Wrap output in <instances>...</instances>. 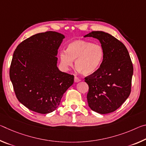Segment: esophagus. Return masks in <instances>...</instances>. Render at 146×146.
I'll list each match as a JSON object with an SVG mask.
<instances>
[{"label":"esophagus","mask_w":146,"mask_h":146,"mask_svg":"<svg viewBox=\"0 0 146 146\" xmlns=\"http://www.w3.org/2000/svg\"><path fill=\"white\" fill-rule=\"evenodd\" d=\"M74 80H75V82H78L79 81H80V79L77 76H75V78H74Z\"/></svg>","instance_id":"esophagus-1"}]
</instances>
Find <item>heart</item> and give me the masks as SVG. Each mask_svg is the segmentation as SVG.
Listing matches in <instances>:
<instances>
[{
  "label": "heart",
  "mask_w": 146,
  "mask_h": 146,
  "mask_svg": "<svg viewBox=\"0 0 146 146\" xmlns=\"http://www.w3.org/2000/svg\"><path fill=\"white\" fill-rule=\"evenodd\" d=\"M104 57L103 47L98 44L77 40L70 42L66 50L60 52L62 65L68 68L75 60V67L84 75L95 72L102 64Z\"/></svg>",
  "instance_id": "1"
}]
</instances>
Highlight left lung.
<instances>
[{"label": "left lung", "mask_w": 146, "mask_h": 146, "mask_svg": "<svg viewBox=\"0 0 146 146\" xmlns=\"http://www.w3.org/2000/svg\"><path fill=\"white\" fill-rule=\"evenodd\" d=\"M84 37L98 39L104 51L100 68L84 78L88 106L100 114L112 113L131 93L133 66L129 52L122 42L104 31H92Z\"/></svg>", "instance_id": "8db88e82"}]
</instances>
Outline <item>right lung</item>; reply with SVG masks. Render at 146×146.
I'll return each instance as SVG.
<instances>
[{
  "mask_svg": "<svg viewBox=\"0 0 146 146\" xmlns=\"http://www.w3.org/2000/svg\"><path fill=\"white\" fill-rule=\"evenodd\" d=\"M63 38V35L55 31L37 33L20 43L14 51L9 77L17 99L33 111H53L73 84L74 76L56 66Z\"/></svg>",
  "mask_w": 146,
  "mask_h": 146,
  "instance_id": "add662e5",
  "label": "right lung"
}]
</instances>
